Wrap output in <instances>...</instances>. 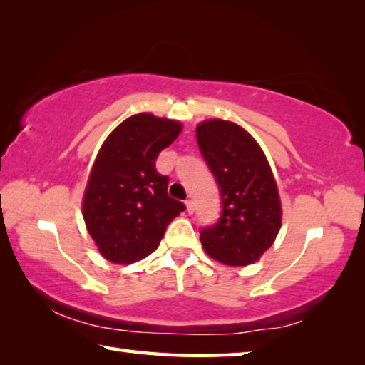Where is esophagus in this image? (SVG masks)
Segmentation results:
<instances>
[{
    "instance_id": "34e87169",
    "label": "esophagus",
    "mask_w": 365,
    "mask_h": 365,
    "mask_svg": "<svg viewBox=\"0 0 365 365\" xmlns=\"http://www.w3.org/2000/svg\"><path fill=\"white\" fill-rule=\"evenodd\" d=\"M185 205H187L188 214H191V212L195 211V202H193V200H187V201H185Z\"/></svg>"
}]
</instances>
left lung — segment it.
Returning a JSON list of instances; mask_svg holds the SVG:
<instances>
[{"mask_svg":"<svg viewBox=\"0 0 365 365\" xmlns=\"http://www.w3.org/2000/svg\"><path fill=\"white\" fill-rule=\"evenodd\" d=\"M196 140L222 201L219 220L201 228V245L222 264L256 262L282 227L279 190L265 154L248 132L228 120L200 123Z\"/></svg>","mask_w":365,"mask_h":365,"instance_id":"1","label":"left lung"}]
</instances>
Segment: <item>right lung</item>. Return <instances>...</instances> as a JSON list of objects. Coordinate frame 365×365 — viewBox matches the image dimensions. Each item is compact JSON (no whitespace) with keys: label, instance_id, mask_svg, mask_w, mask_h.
Segmentation results:
<instances>
[{"label":"right lung","instance_id":"right-lung-1","mask_svg":"<svg viewBox=\"0 0 365 365\" xmlns=\"http://www.w3.org/2000/svg\"><path fill=\"white\" fill-rule=\"evenodd\" d=\"M182 132L177 120L141 113L104 141L86 185L83 219L108 261L132 264L158 248L185 205L168 195L169 177L156 170L159 153Z\"/></svg>","mask_w":365,"mask_h":365}]
</instances>
